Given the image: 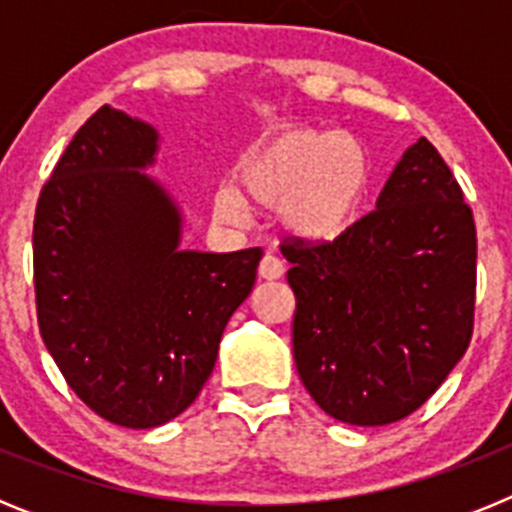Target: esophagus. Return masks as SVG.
<instances>
[{
    "instance_id": "obj_1",
    "label": "esophagus",
    "mask_w": 512,
    "mask_h": 512,
    "mask_svg": "<svg viewBox=\"0 0 512 512\" xmlns=\"http://www.w3.org/2000/svg\"><path fill=\"white\" fill-rule=\"evenodd\" d=\"M282 274H284L282 261H279L274 253H266L264 259H261V264H259V277L266 279V282H274V279H279Z\"/></svg>"
}]
</instances>
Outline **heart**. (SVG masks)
Segmentation results:
<instances>
[{
	"label": "heart",
	"mask_w": 512,
	"mask_h": 512,
	"mask_svg": "<svg viewBox=\"0 0 512 512\" xmlns=\"http://www.w3.org/2000/svg\"><path fill=\"white\" fill-rule=\"evenodd\" d=\"M372 189V153L356 135L284 125L259 140L238 169V192L220 189L217 215L241 223L246 205L279 210L287 233L328 243L354 228Z\"/></svg>",
	"instance_id": "obj_1"
}]
</instances>
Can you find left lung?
Segmentation results:
<instances>
[{"label": "left lung", "mask_w": 512, "mask_h": 512, "mask_svg": "<svg viewBox=\"0 0 512 512\" xmlns=\"http://www.w3.org/2000/svg\"><path fill=\"white\" fill-rule=\"evenodd\" d=\"M292 351L305 390L351 425L408 418L449 377L474 330L477 228L459 182L420 138L377 207L346 235H287Z\"/></svg>", "instance_id": "obj_1"}]
</instances>
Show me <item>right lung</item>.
Wrapping results in <instances>:
<instances>
[{
  "label": "right lung",
  "instance_id": "add662e5",
  "mask_svg": "<svg viewBox=\"0 0 512 512\" xmlns=\"http://www.w3.org/2000/svg\"><path fill=\"white\" fill-rule=\"evenodd\" d=\"M156 130L104 104L43 184L33 223L38 328L99 418L156 428L210 379L264 251H179V212L140 174Z\"/></svg>",
  "mask_w": 512,
  "mask_h": 512
}]
</instances>
